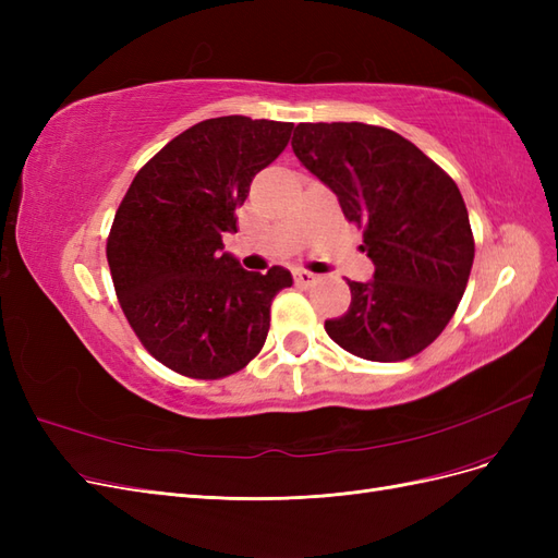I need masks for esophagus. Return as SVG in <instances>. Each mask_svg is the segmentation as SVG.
I'll return each instance as SVG.
<instances>
[{"instance_id": "1", "label": "esophagus", "mask_w": 558, "mask_h": 558, "mask_svg": "<svg viewBox=\"0 0 558 558\" xmlns=\"http://www.w3.org/2000/svg\"><path fill=\"white\" fill-rule=\"evenodd\" d=\"M293 277H295V281H298L300 286H314L316 279H318L314 272H310V269H295Z\"/></svg>"}]
</instances>
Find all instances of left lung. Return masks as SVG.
<instances>
[{
	"mask_svg": "<svg viewBox=\"0 0 558 558\" xmlns=\"http://www.w3.org/2000/svg\"><path fill=\"white\" fill-rule=\"evenodd\" d=\"M293 154L363 228L375 279L349 281L351 305L326 332L353 356H416L463 298L475 240L459 185L398 132L365 123H300Z\"/></svg>",
	"mask_w": 558,
	"mask_h": 558,
	"instance_id": "1",
	"label": "left lung"
}]
</instances>
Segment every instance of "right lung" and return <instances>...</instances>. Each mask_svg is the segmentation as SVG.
<instances>
[{"instance_id": "add662e5", "label": "right lung", "mask_w": 558, "mask_h": 558, "mask_svg": "<svg viewBox=\"0 0 558 558\" xmlns=\"http://www.w3.org/2000/svg\"><path fill=\"white\" fill-rule=\"evenodd\" d=\"M291 130L246 116L202 121L142 167L116 211L107 260L118 302L150 356L183 377L221 379L256 359L272 300L293 283L289 269L246 272L223 253L253 177Z\"/></svg>"}]
</instances>
